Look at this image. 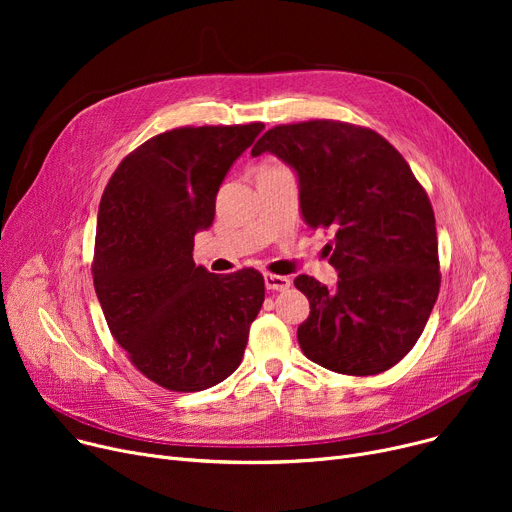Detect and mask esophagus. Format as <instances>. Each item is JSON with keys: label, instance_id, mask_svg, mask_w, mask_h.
Wrapping results in <instances>:
<instances>
[{"label": "esophagus", "instance_id": "34e87169", "mask_svg": "<svg viewBox=\"0 0 512 512\" xmlns=\"http://www.w3.org/2000/svg\"><path fill=\"white\" fill-rule=\"evenodd\" d=\"M290 278L286 276H276V274H265V286L267 290H286L290 288Z\"/></svg>", "mask_w": 512, "mask_h": 512}]
</instances>
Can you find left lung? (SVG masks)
I'll return each mask as SVG.
<instances>
[{
    "label": "left lung",
    "instance_id": "obj_1",
    "mask_svg": "<svg viewBox=\"0 0 512 512\" xmlns=\"http://www.w3.org/2000/svg\"><path fill=\"white\" fill-rule=\"evenodd\" d=\"M270 151L299 176L303 218L332 230L338 284L294 278L309 299L297 330L313 363L344 375L394 367L419 340L440 292L432 203L409 164L371 128L309 120L267 130L251 155Z\"/></svg>",
    "mask_w": 512,
    "mask_h": 512
}]
</instances>
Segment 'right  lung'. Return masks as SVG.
I'll return each mask as SVG.
<instances>
[{
    "instance_id": "right-lung-1",
    "label": "right lung",
    "mask_w": 512,
    "mask_h": 512,
    "mask_svg": "<svg viewBox=\"0 0 512 512\" xmlns=\"http://www.w3.org/2000/svg\"><path fill=\"white\" fill-rule=\"evenodd\" d=\"M261 122L182 126L128 153L97 215L93 284L112 336L147 380L199 392L240 365L265 282L253 267L211 274L193 259L195 234Z\"/></svg>"
}]
</instances>
